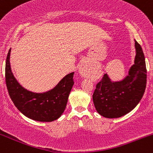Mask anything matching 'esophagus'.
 Returning <instances> with one entry per match:
<instances>
[{"label": "esophagus", "mask_w": 153, "mask_h": 153, "mask_svg": "<svg viewBox=\"0 0 153 153\" xmlns=\"http://www.w3.org/2000/svg\"><path fill=\"white\" fill-rule=\"evenodd\" d=\"M89 69L85 64H82L79 68V73L82 78H87Z\"/></svg>", "instance_id": "1"}]
</instances>
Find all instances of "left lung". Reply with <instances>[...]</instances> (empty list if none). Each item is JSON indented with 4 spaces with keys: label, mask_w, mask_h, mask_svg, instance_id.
Wrapping results in <instances>:
<instances>
[{
    "label": "left lung",
    "mask_w": 153,
    "mask_h": 153,
    "mask_svg": "<svg viewBox=\"0 0 153 153\" xmlns=\"http://www.w3.org/2000/svg\"><path fill=\"white\" fill-rule=\"evenodd\" d=\"M135 58L128 75L114 81L106 73L93 94L95 108L100 115L119 118L133 110L143 98L147 83L145 58L141 46L134 40Z\"/></svg>",
    "instance_id": "1"
}]
</instances>
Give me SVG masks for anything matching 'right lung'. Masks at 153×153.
Returning <instances> with one entry per match:
<instances>
[{"label":"right lung","instance_id":"obj_1","mask_svg":"<svg viewBox=\"0 0 153 153\" xmlns=\"http://www.w3.org/2000/svg\"><path fill=\"white\" fill-rule=\"evenodd\" d=\"M10 48L6 61V83L14 105L28 118L37 122H53L64 112L73 86L74 72L66 75L51 90L34 93L24 88L12 73L10 64Z\"/></svg>","mask_w":153,"mask_h":153}]
</instances>
